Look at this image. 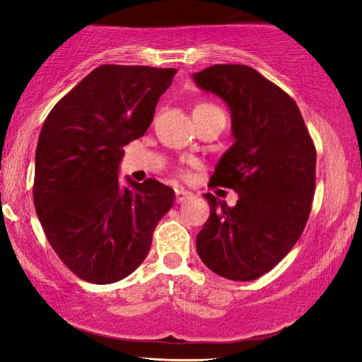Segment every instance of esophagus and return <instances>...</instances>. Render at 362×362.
Instances as JSON below:
<instances>
[{
  "label": "esophagus",
  "mask_w": 362,
  "mask_h": 362,
  "mask_svg": "<svg viewBox=\"0 0 362 362\" xmlns=\"http://www.w3.org/2000/svg\"><path fill=\"white\" fill-rule=\"evenodd\" d=\"M192 197V192L182 189V187H177L176 189V202H185L186 199Z\"/></svg>",
  "instance_id": "1"
}]
</instances>
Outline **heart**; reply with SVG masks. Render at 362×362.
<instances>
[{
  "instance_id": "obj_1",
  "label": "heart",
  "mask_w": 362,
  "mask_h": 362,
  "mask_svg": "<svg viewBox=\"0 0 362 362\" xmlns=\"http://www.w3.org/2000/svg\"><path fill=\"white\" fill-rule=\"evenodd\" d=\"M211 108H217L212 105V103H199V105L194 107V110H211Z\"/></svg>"
}]
</instances>
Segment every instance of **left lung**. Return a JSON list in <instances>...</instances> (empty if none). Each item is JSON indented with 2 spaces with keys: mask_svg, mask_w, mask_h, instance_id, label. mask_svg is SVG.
I'll use <instances>...</instances> for the list:
<instances>
[{
  "mask_svg": "<svg viewBox=\"0 0 362 362\" xmlns=\"http://www.w3.org/2000/svg\"><path fill=\"white\" fill-rule=\"evenodd\" d=\"M192 78L219 95L232 117L234 145L217 163L209 186L239 194L234 207L204 194L211 214L196 237L197 254L227 280H255L293 249L308 221L313 140L293 98L255 69L216 64Z\"/></svg>",
  "mask_w": 362,
  "mask_h": 362,
  "instance_id": "8db88e82",
  "label": "left lung"
}]
</instances>
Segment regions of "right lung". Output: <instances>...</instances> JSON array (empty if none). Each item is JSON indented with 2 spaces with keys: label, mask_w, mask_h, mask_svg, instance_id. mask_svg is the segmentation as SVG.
I'll list each match as a JSON object with an SVG mask.
<instances>
[{
  "label": "right lung",
  "mask_w": 362,
  "mask_h": 362,
  "mask_svg": "<svg viewBox=\"0 0 362 362\" xmlns=\"http://www.w3.org/2000/svg\"><path fill=\"white\" fill-rule=\"evenodd\" d=\"M176 69L100 66L49 113L39 135L34 206L49 244L78 279L107 285L135 272L175 202L156 180L118 182L123 148L145 135Z\"/></svg>",
  "instance_id": "obj_1"
}]
</instances>
